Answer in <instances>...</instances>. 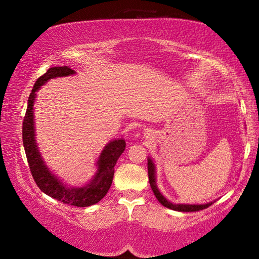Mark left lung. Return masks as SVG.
I'll use <instances>...</instances> for the list:
<instances>
[{
  "label": "left lung",
  "instance_id": "8db88e82",
  "mask_svg": "<svg viewBox=\"0 0 259 259\" xmlns=\"http://www.w3.org/2000/svg\"><path fill=\"white\" fill-rule=\"evenodd\" d=\"M147 169H148V180H150V185L151 189H152L154 196L158 200L160 203L163 204L164 207L169 208V209H173V210H179V212H197V210H202L204 208L209 207L212 204L210 203H206V204H174L171 203L170 201H168L167 198L164 197L158 189H157L156 185V170H154V164L152 162V159L148 158L147 159Z\"/></svg>",
  "mask_w": 259,
  "mask_h": 259
}]
</instances>
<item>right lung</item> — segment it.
I'll list each match as a JSON object with an SVG mask.
<instances>
[{
    "label": "right lung",
    "instance_id": "obj_1",
    "mask_svg": "<svg viewBox=\"0 0 259 259\" xmlns=\"http://www.w3.org/2000/svg\"><path fill=\"white\" fill-rule=\"evenodd\" d=\"M73 69L68 67L50 68L44 75L36 80L32 91L28 100V108L23 121V145L28 159L29 167L35 183L41 191L49 195L55 200L63 202L65 204L76 207H89L97 203L105 197L112 185L114 165L120 154L125 150L124 139L113 140L101 152L97 160V173L90 184L82 187H67L55 177L49 168L45 165L44 159L38 152L36 142H35L34 129V102L36 99V92L45 82L57 76H68L74 74Z\"/></svg>",
    "mask_w": 259,
    "mask_h": 259
}]
</instances>
